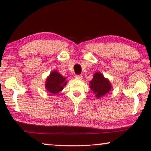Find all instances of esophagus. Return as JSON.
I'll use <instances>...</instances> for the list:
<instances>
[{
  "instance_id": "34e87169",
  "label": "esophagus",
  "mask_w": 151,
  "mask_h": 151,
  "mask_svg": "<svg viewBox=\"0 0 151 151\" xmlns=\"http://www.w3.org/2000/svg\"><path fill=\"white\" fill-rule=\"evenodd\" d=\"M75 78L76 79H78V80H81L82 78H83V76L81 75H75Z\"/></svg>"
}]
</instances>
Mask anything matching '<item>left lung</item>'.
Segmentation results:
<instances>
[{"label": "left lung", "mask_w": 151, "mask_h": 151, "mask_svg": "<svg viewBox=\"0 0 151 151\" xmlns=\"http://www.w3.org/2000/svg\"><path fill=\"white\" fill-rule=\"evenodd\" d=\"M89 87L94 92L96 98H101L109 93L112 86L108 79L104 78L100 72L94 73L93 78L90 81Z\"/></svg>", "instance_id": "1"}]
</instances>
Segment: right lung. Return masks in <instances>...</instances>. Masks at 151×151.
Returning <instances> with one entry per match:
<instances>
[{
    "label": "right lung",
    "mask_w": 151,
    "mask_h": 151,
    "mask_svg": "<svg viewBox=\"0 0 151 151\" xmlns=\"http://www.w3.org/2000/svg\"><path fill=\"white\" fill-rule=\"evenodd\" d=\"M66 77H64L57 71L54 70L50 73V75L46 79L45 88L50 93L56 94L63 89L66 85Z\"/></svg>",
    "instance_id": "right-lung-1"
}]
</instances>
